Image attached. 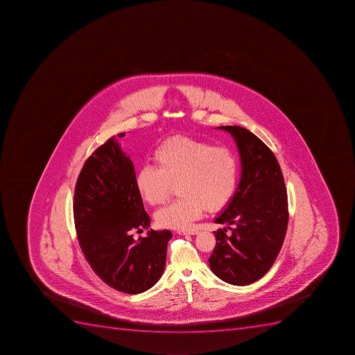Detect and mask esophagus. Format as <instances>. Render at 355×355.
I'll use <instances>...</instances> for the list:
<instances>
[{
  "mask_svg": "<svg viewBox=\"0 0 355 355\" xmlns=\"http://www.w3.org/2000/svg\"><path fill=\"white\" fill-rule=\"evenodd\" d=\"M180 235H197L199 234V232L196 230H180Z\"/></svg>",
  "mask_w": 355,
  "mask_h": 355,
  "instance_id": "34e87169",
  "label": "esophagus"
}]
</instances>
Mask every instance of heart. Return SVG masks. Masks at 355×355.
Wrapping results in <instances>:
<instances>
[{
  "instance_id": "1",
  "label": "heart",
  "mask_w": 355,
  "mask_h": 355,
  "mask_svg": "<svg viewBox=\"0 0 355 355\" xmlns=\"http://www.w3.org/2000/svg\"><path fill=\"white\" fill-rule=\"evenodd\" d=\"M155 166L138 171L135 184L150 206L164 203L173 187L180 199L156 212L159 226L189 230L203 210L219 211L230 202L239 184V161L226 146L175 136L159 144L153 153Z\"/></svg>"
}]
</instances>
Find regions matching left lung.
<instances>
[{
    "label": "left lung",
    "mask_w": 355,
    "mask_h": 355,
    "mask_svg": "<svg viewBox=\"0 0 355 355\" xmlns=\"http://www.w3.org/2000/svg\"><path fill=\"white\" fill-rule=\"evenodd\" d=\"M218 129L235 139L241 174L234 197L215 219L226 227L214 232L217 244L209 264L225 282L246 286L266 275L282 248L289 220L288 196L277 157L262 140L239 125Z\"/></svg>",
    "instance_id": "obj_1"
}]
</instances>
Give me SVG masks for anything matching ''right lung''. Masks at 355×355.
Here are the masks:
<instances>
[{
  "label": "right lung",
  "mask_w": 355,
  "mask_h": 355,
  "mask_svg": "<svg viewBox=\"0 0 355 355\" xmlns=\"http://www.w3.org/2000/svg\"><path fill=\"white\" fill-rule=\"evenodd\" d=\"M125 132L118 135L123 137ZM134 164L111 137L84 163L75 187V230L84 257L107 286L129 295L152 288L163 275L170 230H147L150 218L135 184Z\"/></svg>",
  "instance_id": "add662e5"
}]
</instances>
